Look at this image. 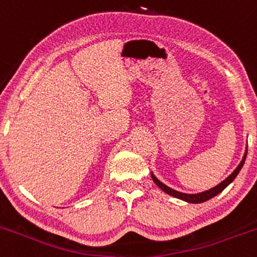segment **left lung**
<instances>
[{"label":"left lung","mask_w":257,"mask_h":257,"mask_svg":"<svg viewBox=\"0 0 257 257\" xmlns=\"http://www.w3.org/2000/svg\"><path fill=\"white\" fill-rule=\"evenodd\" d=\"M246 155H247V152H245V155H243V157H242V161L240 162V165H238V166L236 167L235 171H233L232 174H231L230 176L227 177V179L223 180L222 182H220V184H218L217 186L212 187V189L207 190V191L200 192V194H184V192H179V191H176V190L170 189L169 186H166V185L162 184V182L160 181V180L156 179V176H155L154 174H151V177H152V180H154L155 184H156L157 186H159L160 189L162 190V191L166 192V194L171 195V196L176 197V199L184 200V201L190 202V204H201V202L207 201V200L212 199V197H215L216 195L220 194L221 191H223V190H225L226 187H227L228 185H230L231 182H232L233 180H235V177L237 176V174H238V172H240V170L242 169L243 164H245Z\"/></svg>","instance_id":"left-lung-1"}]
</instances>
